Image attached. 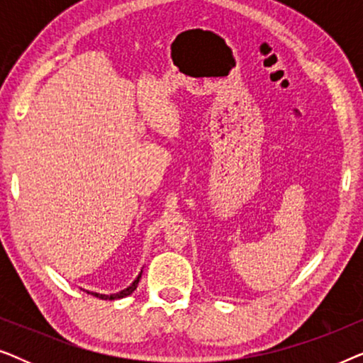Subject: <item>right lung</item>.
<instances>
[{"label": "right lung", "instance_id": "right-lung-1", "mask_svg": "<svg viewBox=\"0 0 363 363\" xmlns=\"http://www.w3.org/2000/svg\"><path fill=\"white\" fill-rule=\"evenodd\" d=\"M140 277H142V272L135 277V281H133L130 286L125 287V289H122L121 292H116V294H99V292H92V291H86V292H87V294H92V296H96V297H99V299H104V301H107V299H108V301L122 299V297L130 296L132 292L137 289V284H138V281H140Z\"/></svg>", "mask_w": 363, "mask_h": 363}]
</instances>
